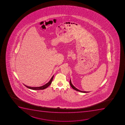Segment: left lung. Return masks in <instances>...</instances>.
<instances>
[{
  "instance_id": "8db88e82",
  "label": "left lung",
  "mask_w": 125,
  "mask_h": 125,
  "mask_svg": "<svg viewBox=\"0 0 125 125\" xmlns=\"http://www.w3.org/2000/svg\"><path fill=\"white\" fill-rule=\"evenodd\" d=\"M70 85H71V86L72 87L73 89H74L75 90H77V91L80 92H82V93H88V92H86V91H81V90H78V89H77V88H76L74 86V85L72 84V83H71V80H70Z\"/></svg>"
}]
</instances>
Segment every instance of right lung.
Returning <instances> with one entry per match:
<instances>
[{
  "instance_id": "obj_1",
  "label": "right lung",
  "mask_w": 125,
  "mask_h": 125,
  "mask_svg": "<svg viewBox=\"0 0 125 125\" xmlns=\"http://www.w3.org/2000/svg\"><path fill=\"white\" fill-rule=\"evenodd\" d=\"M53 77H54V75L52 77V78H51V80H50L49 82H48V83H46V84H45L44 85L42 86L37 87H32L28 86L25 85L24 84V85L27 88H29V89H31V90H43V89H45L46 88H47V87H48L51 85V83H52V79H53Z\"/></svg>"
}]
</instances>
